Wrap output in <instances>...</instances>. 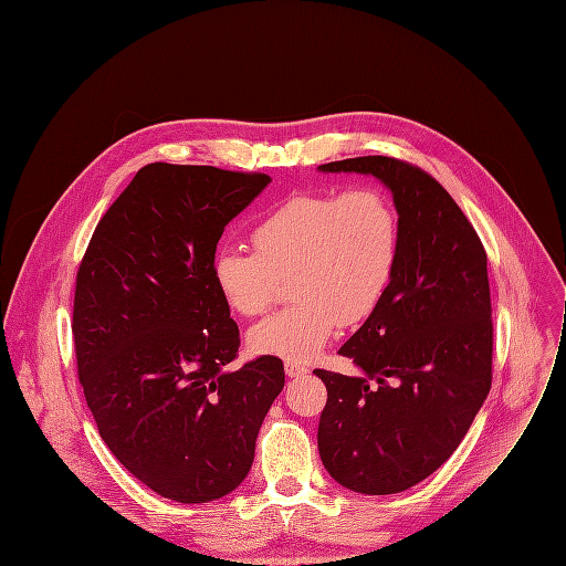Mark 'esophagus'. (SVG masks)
Here are the masks:
<instances>
[{"label":"esophagus","mask_w":566,"mask_h":566,"mask_svg":"<svg viewBox=\"0 0 566 566\" xmlns=\"http://www.w3.org/2000/svg\"><path fill=\"white\" fill-rule=\"evenodd\" d=\"M285 374H287L290 378H298V376H307L310 369H307L305 365H301V363L287 360V363H285Z\"/></svg>","instance_id":"obj_1"}]
</instances>
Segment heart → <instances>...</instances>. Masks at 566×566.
Returning a JSON list of instances; mask_svg holds the SVG:
<instances>
[{"instance_id":"b5f03b06","label":"heart","mask_w":566,"mask_h":566,"mask_svg":"<svg viewBox=\"0 0 566 566\" xmlns=\"http://www.w3.org/2000/svg\"><path fill=\"white\" fill-rule=\"evenodd\" d=\"M256 254L223 248L212 281L230 310L263 314L290 279V307L254 325L250 352L305 363L334 336L338 323L356 325L380 303L398 254L391 201L376 188L301 192L272 208L252 228Z\"/></svg>"}]
</instances>
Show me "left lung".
I'll return each instance as SVG.
<instances>
[{
    "label": "left lung",
    "instance_id": "obj_1",
    "mask_svg": "<svg viewBox=\"0 0 566 566\" xmlns=\"http://www.w3.org/2000/svg\"><path fill=\"white\" fill-rule=\"evenodd\" d=\"M318 170L371 175L391 192L398 214L389 285L338 349L360 376L314 371L327 387L318 453L338 484L367 495L398 493L455 451L489 394L486 254L458 203L420 168L356 157Z\"/></svg>",
    "mask_w": 566,
    "mask_h": 566
}]
</instances>
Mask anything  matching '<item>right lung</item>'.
Masks as SVG:
<instances>
[{
	"label": "right lung",
	"mask_w": 566,
	"mask_h": 566,
	"mask_svg": "<svg viewBox=\"0 0 566 566\" xmlns=\"http://www.w3.org/2000/svg\"><path fill=\"white\" fill-rule=\"evenodd\" d=\"M270 181L144 166L80 265L73 336L99 436L135 478L177 502H210L245 480L285 385L276 356L228 367L239 327L212 281L226 226Z\"/></svg>",
	"instance_id": "1"
}]
</instances>
